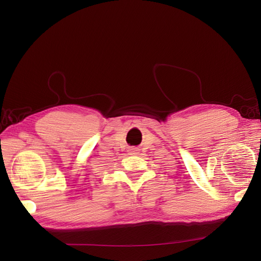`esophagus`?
<instances>
[{"instance_id": "esophagus-1", "label": "esophagus", "mask_w": 261, "mask_h": 261, "mask_svg": "<svg viewBox=\"0 0 261 261\" xmlns=\"http://www.w3.org/2000/svg\"><path fill=\"white\" fill-rule=\"evenodd\" d=\"M138 150H136V149H131V152H132V154H137L138 152H137Z\"/></svg>"}]
</instances>
